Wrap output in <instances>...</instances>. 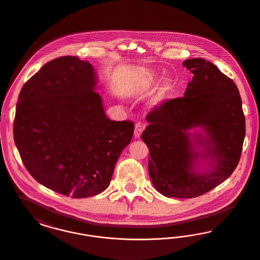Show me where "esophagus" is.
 Segmentation results:
<instances>
[{
	"mask_svg": "<svg viewBox=\"0 0 260 260\" xmlns=\"http://www.w3.org/2000/svg\"><path fill=\"white\" fill-rule=\"evenodd\" d=\"M143 131V124L141 122H137L135 127V136L136 138H139L141 136V133Z\"/></svg>",
	"mask_w": 260,
	"mask_h": 260,
	"instance_id": "1",
	"label": "esophagus"
}]
</instances>
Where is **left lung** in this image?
<instances>
[{"label":"left lung","instance_id":"1","mask_svg":"<svg viewBox=\"0 0 260 260\" xmlns=\"http://www.w3.org/2000/svg\"><path fill=\"white\" fill-rule=\"evenodd\" d=\"M192 74L184 96L171 99L149 112L141 135L149 149L148 171L155 188L168 198H196L221 184L235 171L243 150L246 119L234 81L211 62L187 59ZM202 126L209 136L197 137L207 145L213 170L198 174V151L186 131Z\"/></svg>","mask_w":260,"mask_h":260}]
</instances>
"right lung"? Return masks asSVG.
I'll use <instances>...</instances> for the list:
<instances>
[{"instance_id":"1","label":"right lung","mask_w":260,"mask_h":260,"mask_svg":"<svg viewBox=\"0 0 260 260\" xmlns=\"http://www.w3.org/2000/svg\"><path fill=\"white\" fill-rule=\"evenodd\" d=\"M95 84L88 62L61 56L25 83L16 103L13 138L26 170L72 198L95 196L109 186L134 136L133 121L105 116Z\"/></svg>"}]
</instances>
